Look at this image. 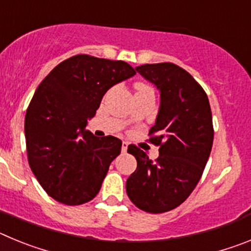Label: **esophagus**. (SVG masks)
I'll use <instances>...</instances> for the list:
<instances>
[{
	"instance_id": "esophagus-1",
	"label": "esophagus",
	"mask_w": 251,
	"mask_h": 251,
	"mask_svg": "<svg viewBox=\"0 0 251 251\" xmlns=\"http://www.w3.org/2000/svg\"><path fill=\"white\" fill-rule=\"evenodd\" d=\"M127 150H128V143L127 142H123V143H122V152L126 153L127 152Z\"/></svg>"
}]
</instances>
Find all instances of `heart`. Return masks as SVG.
<instances>
[{
  "mask_svg": "<svg viewBox=\"0 0 251 251\" xmlns=\"http://www.w3.org/2000/svg\"><path fill=\"white\" fill-rule=\"evenodd\" d=\"M137 90H143V89H148V88H151V86H148V85H146V84H143V83H139V84H137Z\"/></svg>",
  "mask_w": 251,
  "mask_h": 251,
  "instance_id": "obj_1",
  "label": "heart"
}]
</instances>
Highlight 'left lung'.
<instances>
[{
	"mask_svg": "<svg viewBox=\"0 0 251 251\" xmlns=\"http://www.w3.org/2000/svg\"><path fill=\"white\" fill-rule=\"evenodd\" d=\"M136 70L161 94L150 129V142L159 146V156L152 161L138 147L128 146L137 170L126 190L137 207L161 214L181 205L202 176L214 141L211 108L202 86L176 64H145Z\"/></svg>",
	"mask_w": 251,
	"mask_h": 251,
	"instance_id": "left-lung-1",
	"label": "left lung"
}]
</instances>
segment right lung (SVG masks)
Listing matches in <instances>:
<instances>
[{"instance_id":"add662e5","label":"right lung","mask_w":251,"mask_h":251,"mask_svg":"<svg viewBox=\"0 0 251 251\" xmlns=\"http://www.w3.org/2000/svg\"><path fill=\"white\" fill-rule=\"evenodd\" d=\"M136 75L122 60L75 55L55 66L37 86L26 110L25 137L31 171L49 196L65 205L93 200L122 141L86 130L103 95Z\"/></svg>"}]
</instances>
